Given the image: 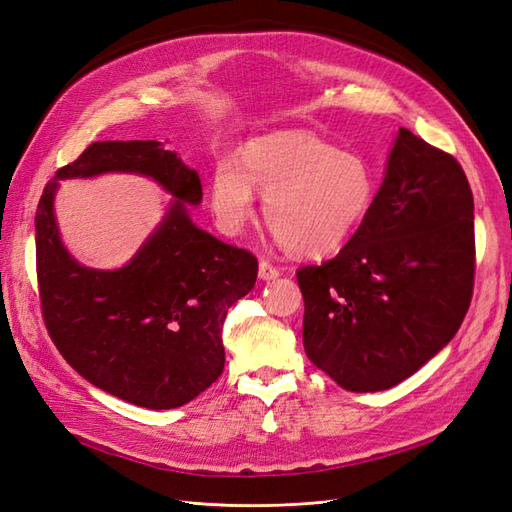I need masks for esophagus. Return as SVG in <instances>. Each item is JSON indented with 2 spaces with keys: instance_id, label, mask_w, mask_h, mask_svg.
<instances>
[{
  "instance_id": "34e87169",
  "label": "esophagus",
  "mask_w": 512,
  "mask_h": 512,
  "mask_svg": "<svg viewBox=\"0 0 512 512\" xmlns=\"http://www.w3.org/2000/svg\"><path fill=\"white\" fill-rule=\"evenodd\" d=\"M258 275H260V279H264V281H271V279H277V277H279V269L275 267V264H271L269 260H260V264H258Z\"/></svg>"
}]
</instances>
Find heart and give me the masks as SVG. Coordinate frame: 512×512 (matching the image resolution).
<instances>
[{
  "label": "heart",
  "mask_w": 512,
  "mask_h": 512,
  "mask_svg": "<svg viewBox=\"0 0 512 512\" xmlns=\"http://www.w3.org/2000/svg\"><path fill=\"white\" fill-rule=\"evenodd\" d=\"M264 199V220L284 250L324 256L356 231L375 197V175L362 156L339 152L307 133L258 139L245 150L243 167L218 163L211 205L228 231L252 216L254 190Z\"/></svg>",
  "instance_id": "heart-1"
}]
</instances>
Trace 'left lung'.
Masks as SVG:
<instances>
[{"instance_id": "1", "label": "left lung", "mask_w": 512, "mask_h": 512, "mask_svg": "<svg viewBox=\"0 0 512 512\" xmlns=\"http://www.w3.org/2000/svg\"><path fill=\"white\" fill-rule=\"evenodd\" d=\"M307 358L349 392L390 390L462 326L474 288V201L462 165L400 129L358 231L296 271Z\"/></svg>"}]
</instances>
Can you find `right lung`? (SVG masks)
<instances>
[{
  "mask_svg": "<svg viewBox=\"0 0 512 512\" xmlns=\"http://www.w3.org/2000/svg\"><path fill=\"white\" fill-rule=\"evenodd\" d=\"M127 170L156 179L176 201L129 265L97 272L62 248L51 211L56 180ZM201 180L161 142H95L61 167L35 211V271L42 317L69 366L99 390L146 409H178L224 370L228 307L258 275L252 252L192 224L186 205Z\"/></svg>",
  "mask_w": 512,
  "mask_h": 512,
  "instance_id": "add662e5",
  "label": "right lung"
}]
</instances>
